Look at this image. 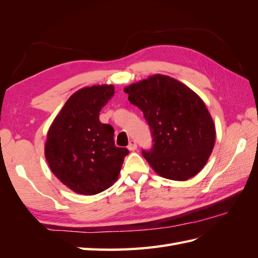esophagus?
Returning <instances> with one entry per match:
<instances>
[{
	"label": "esophagus",
	"mask_w": 258,
	"mask_h": 258,
	"mask_svg": "<svg viewBox=\"0 0 258 258\" xmlns=\"http://www.w3.org/2000/svg\"><path fill=\"white\" fill-rule=\"evenodd\" d=\"M137 142L135 141V140H131V141L129 142V145H128V150L129 151H136L137 150Z\"/></svg>",
	"instance_id": "1"
}]
</instances>
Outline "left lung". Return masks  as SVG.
<instances>
[{"mask_svg": "<svg viewBox=\"0 0 258 258\" xmlns=\"http://www.w3.org/2000/svg\"><path fill=\"white\" fill-rule=\"evenodd\" d=\"M124 92L144 114L153 147L142 151L156 173L186 181L205 167L215 143V127L204 101L186 85L156 74Z\"/></svg>", "mask_w": 258, "mask_h": 258, "instance_id": "1", "label": "left lung"}]
</instances>
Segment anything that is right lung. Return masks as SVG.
I'll return each mask as SVG.
<instances>
[{"instance_id":"right-lung-1","label":"right lung","mask_w":258,"mask_h":258,"mask_svg":"<svg viewBox=\"0 0 258 258\" xmlns=\"http://www.w3.org/2000/svg\"><path fill=\"white\" fill-rule=\"evenodd\" d=\"M113 96V85L80 89L48 130L46 160L52 173L77 194L96 195L111 187L129 154L115 145L111 124L99 120L101 108Z\"/></svg>"}]
</instances>
